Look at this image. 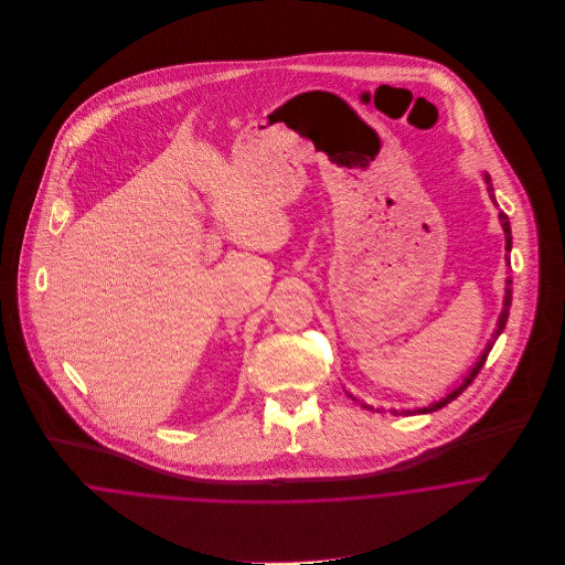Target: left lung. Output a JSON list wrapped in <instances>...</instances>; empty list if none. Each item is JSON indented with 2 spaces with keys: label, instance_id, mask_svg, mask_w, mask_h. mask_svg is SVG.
I'll use <instances>...</instances> for the list:
<instances>
[{
  "label": "left lung",
  "instance_id": "8db88e82",
  "mask_svg": "<svg viewBox=\"0 0 565 565\" xmlns=\"http://www.w3.org/2000/svg\"><path fill=\"white\" fill-rule=\"evenodd\" d=\"M484 180H487V191H489V195H491V200H493V189H491V180H489V175H484ZM500 224H502V231H504V242H507V249H511V226H509V217L500 211ZM511 280H507V296H504V309H502V313H500V320H498V328H495V332H493V337H498L500 332H502V328H504V323H507V318H509V307H511ZM489 350H491V343L484 348L483 356L479 359V363L475 365V370L470 372V376H466V381L452 392V394H448L444 401H439V403L430 404V406H424V408H417V411H406V415L408 413H433V411H437V408H441V406H446L448 403H452L457 396H461L470 385H472V381L479 376V372H481V367L484 365V361H487V354H489ZM365 406V404H363ZM365 408H372V406H365ZM394 413H398V411H394Z\"/></svg>",
  "mask_w": 565,
  "mask_h": 565
}]
</instances>
